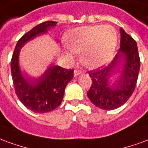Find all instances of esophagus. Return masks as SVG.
Masks as SVG:
<instances>
[{"instance_id": "34e87169", "label": "esophagus", "mask_w": 148, "mask_h": 148, "mask_svg": "<svg viewBox=\"0 0 148 148\" xmlns=\"http://www.w3.org/2000/svg\"><path fill=\"white\" fill-rule=\"evenodd\" d=\"M82 72L81 71H79V70L78 69H75V71H74V75L75 76H78V75H79L80 74H82Z\"/></svg>"}]
</instances>
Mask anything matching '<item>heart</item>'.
<instances>
[{
  "instance_id": "heart-1",
  "label": "heart",
  "mask_w": 148,
  "mask_h": 148,
  "mask_svg": "<svg viewBox=\"0 0 148 148\" xmlns=\"http://www.w3.org/2000/svg\"><path fill=\"white\" fill-rule=\"evenodd\" d=\"M116 31L110 26H87L74 29L66 36L65 44L73 53H80L85 66L98 69L111 61L117 46ZM69 59L73 56L65 52Z\"/></svg>"
}]
</instances>
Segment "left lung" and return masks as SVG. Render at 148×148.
<instances>
[{
  "instance_id": "1",
  "label": "left lung",
  "mask_w": 148,
  "mask_h": 148,
  "mask_svg": "<svg viewBox=\"0 0 148 148\" xmlns=\"http://www.w3.org/2000/svg\"><path fill=\"white\" fill-rule=\"evenodd\" d=\"M120 50L111 63L103 69L99 68L88 72L91 85L87 92V97L94 105L106 110L118 108L129 100L136 88L140 67L136 42L122 28L120 29ZM123 57L125 64L122 76L110 87L108 78Z\"/></svg>"
}]
</instances>
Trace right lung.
I'll return each mask as SVG.
<instances>
[{
  "mask_svg": "<svg viewBox=\"0 0 148 148\" xmlns=\"http://www.w3.org/2000/svg\"><path fill=\"white\" fill-rule=\"evenodd\" d=\"M57 23L46 21L23 34L17 42L11 60V73L17 97L27 108L37 114L53 110L61 105L65 87L73 78L74 71L52 65L39 79L27 80L19 69V49L29 40L46 33Z\"/></svg>",
  "mask_w": 148,
  "mask_h": 148,
  "instance_id": "add662e5",
  "label": "right lung"
}]
</instances>
